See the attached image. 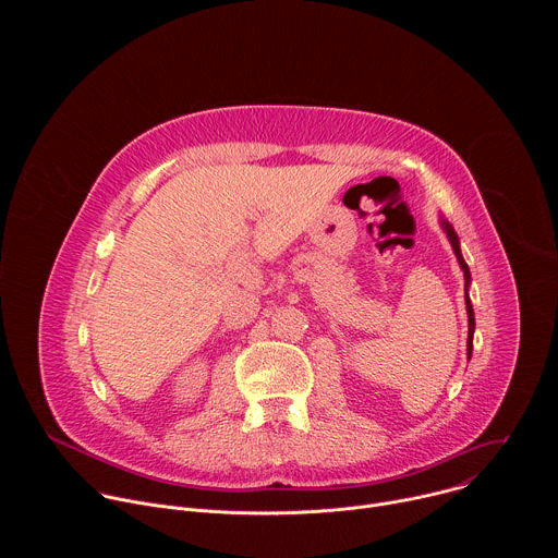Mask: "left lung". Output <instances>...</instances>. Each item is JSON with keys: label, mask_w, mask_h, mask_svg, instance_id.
Listing matches in <instances>:
<instances>
[{"label": "left lung", "mask_w": 558, "mask_h": 558, "mask_svg": "<svg viewBox=\"0 0 558 558\" xmlns=\"http://www.w3.org/2000/svg\"><path fill=\"white\" fill-rule=\"evenodd\" d=\"M441 225H444V229H446V235H448V241H450V245H452V250H454V256H457V260H459V265H461V269H463V278H465V308H468V355H472V333H474V311H472V304H470V298H468V284H470V269H468V265H465V260H463V256H461V250H459V238H457V233H454L452 225H450L448 220H441Z\"/></svg>", "instance_id": "obj_1"}]
</instances>
